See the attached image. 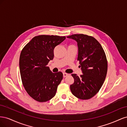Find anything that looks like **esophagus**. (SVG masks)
<instances>
[{"label":"esophagus","mask_w":127,"mask_h":127,"mask_svg":"<svg viewBox=\"0 0 127 127\" xmlns=\"http://www.w3.org/2000/svg\"><path fill=\"white\" fill-rule=\"evenodd\" d=\"M63 76H64V77H67V76H68V74H67V73L64 72V73H63Z\"/></svg>","instance_id":"obj_1"}]
</instances>
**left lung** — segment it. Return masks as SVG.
Listing matches in <instances>:
<instances>
[{
	"label": "left lung",
	"instance_id": "8db88e82",
	"mask_svg": "<svg viewBox=\"0 0 127 127\" xmlns=\"http://www.w3.org/2000/svg\"><path fill=\"white\" fill-rule=\"evenodd\" d=\"M67 37L77 42L79 61L83 75L71 74L74 83L70 88L72 94L81 99H88L96 94L105 79L107 61L101 44L94 37L83 34Z\"/></svg>",
	"mask_w": 127,
	"mask_h": 127
}]
</instances>
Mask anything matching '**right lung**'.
I'll use <instances>...</instances> for the list:
<instances>
[{
    "mask_svg": "<svg viewBox=\"0 0 127 127\" xmlns=\"http://www.w3.org/2000/svg\"><path fill=\"white\" fill-rule=\"evenodd\" d=\"M65 39L66 36L58 35L36 36L21 52L19 65L23 85L36 101L47 102L56 95L63 74L52 72L47 64L53 59L55 48Z\"/></svg>",
    "mask_w": 127,
    "mask_h": 127,
    "instance_id": "1",
    "label": "right lung"
}]
</instances>
